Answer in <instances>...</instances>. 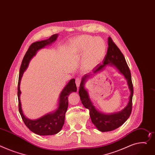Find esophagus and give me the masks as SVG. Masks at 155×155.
Segmentation results:
<instances>
[{
	"label": "esophagus",
	"mask_w": 155,
	"mask_h": 155,
	"mask_svg": "<svg viewBox=\"0 0 155 155\" xmlns=\"http://www.w3.org/2000/svg\"><path fill=\"white\" fill-rule=\"evenodd\" d=\"M80 82H81V79L80 78H77L76 80H75V84L77 85V88H78L80 87Z\"/></svg>",
	"instance_id": "obj_1"
}]
</instances>
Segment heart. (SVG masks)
Returning a JSON list of instances; mask_svg holds the SVG:
<instances>
[{
    "label": "heart",
    "mask_w": 155,
    "mask_h": 155,
    "mask_svg": "<svg viewBox=\"0 0 155 155\" xmlns=\"http://www.w3.org/2000/svg\"><path fill=\"white\" fill-rule=\"evenodd\" d=\"M70 52L82 55V65L85 69L97 66L105 56L107 45L104 39L88 35H82L74 38L70 44Z\"/></svg>",
    "instance_id": "heart-1"
}]
</instances>
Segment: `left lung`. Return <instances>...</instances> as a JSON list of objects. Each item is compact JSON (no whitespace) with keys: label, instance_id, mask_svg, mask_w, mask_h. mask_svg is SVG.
<instances>
[{"label":"left lung","instance_id":"1","mask_svg":"<svg viewBox=\"0 0 155 155\" xmlns=\"http://www.w3.org/2000/svg\"><path fill=\"white\" fill-rule=\"evenodd\" d=\"M108 50L107 55L103 60V64L98 65L93 70L92 73L85 75L81 78L79 87V95L84 106L89 110L91 120L97 128L102 132L114 130L124 123L130 116L132 110V98L133 95V87L131 81V72L127 64L125 57L116 44L113 42L111 37L108 38ZM108 64L116 67L120 73L124 75L127 81V84L130 91L129 101L126 107L118 113L105 114L97 110L92 104L87 91L84 88L85 81L90 76L94 75L103 69Z\"/></svg>","mask_w":155,"mask_h":155}]
</instances>
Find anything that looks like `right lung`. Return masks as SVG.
Instances as JSON below:
<instances>
[{
	"instance_id": "1",
	"label": "right lung",
	"mask_w": 155,
	"mask_h": 155,
	"mask_svg": "<svg viewBox=\"0 0 155 155\" xmlns=\"http://www.w3.org/2000/svg\"><path fill=\"white\" fill-rule=\"evenodd\" d=\"M57 37L58 34H54L47 40L38 41L31 44L24 57L20 68L17 91L19 113L27 127L30 131L39 135H55L61 130L64 124L65 113L68 108V97L71 93L77 91L75 80L73 78L68 82V84L61 91L58 100V107L54 112L47 113L38 119L32 120L25 117L22 111L20 99V96L21 94L20 85L24 72L28 67L30 60L36 55L37 51L54 42L57 40Z\"/></svg>"
}]
</instances>
